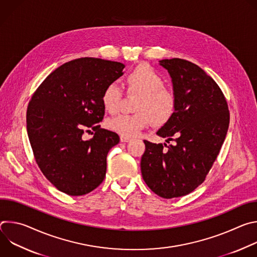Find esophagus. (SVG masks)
Returning <instances> with one entry per match:
<instances>
[{"label": "esophagus", "mask_w": 257, "mask_h": 257, "mask_svg": "<svg viewBox=\"0 0 257 257\" xmlns=\"http://www.w3.org/2000/svg\"><path fill=\"white\" fill-rule=\"evenodd\" d=\"M131 138L130 137H127V136H121V141L122 142H128Z\"/></svg>", "instance_id": "1"}]
</instances>
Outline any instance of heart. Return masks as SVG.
Listing matches in <instances>:
<instances>
[{
  "label": "heart",
  "instance_id": "b5f03b06",
  "mask_svg": "<svg viewBox=\"0 0 257 257\" xmlns=\"http://www.w3.org/2000/svg\"><path fill=\"white\" fill-rule=\"evenodd\" d=\"M128 93H137L133 114H121L107 121V127L122 136L131 137L149 126L151 121L158 126L168 123L175 114L177 99L175 93L164 86L165 79L148 64L133 68L125 77ZM122 97L116 83L107 84L101 94L105 111L115 113Z\"/></svg>",
  "mask_w": 257,
  "mask_h": 257
}]
</instances>
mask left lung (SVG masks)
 I'll return each instance as SVG.
<instances>
[{"mask_svg":"<svg viewBox=\"0 0 257 257\" xmlns=\"http://www.w3.org/2000/svg\"><path fill=\"white\" fill-rule=\"evenodd\" d=\"M161 65L172 77L177 105L157 134L176 143L144 140L140 167L146 185L170 199L187 195L202 184L222 149L230 112L222 89L200 67L179 58L163 60Z\"/></svg>","mask_w":257,"mask_h":257,"instance_id":"1","label":"left lung"}]
</instances>
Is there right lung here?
I'll return each mask as SVG.
<instances>
[{"label":"right lung","instance_id":"obj_1","mask_svg":"<svg viewBox=\"0 0 257 257\" xmlns=\"http://www.w3.org/2000/svg\"><path fill=\"white\" fill-rule=\"evenodd\" d=\"M125 65L80 58L53 71L34 91L27 106V133L36 164L60 191L84 195L100 185L106 156L119 135L100 128L104 87L121 75ZM95 131L89 141L84 132Z\"/></svg>","mask_w":257,"mask_h":257}]
</instances>
